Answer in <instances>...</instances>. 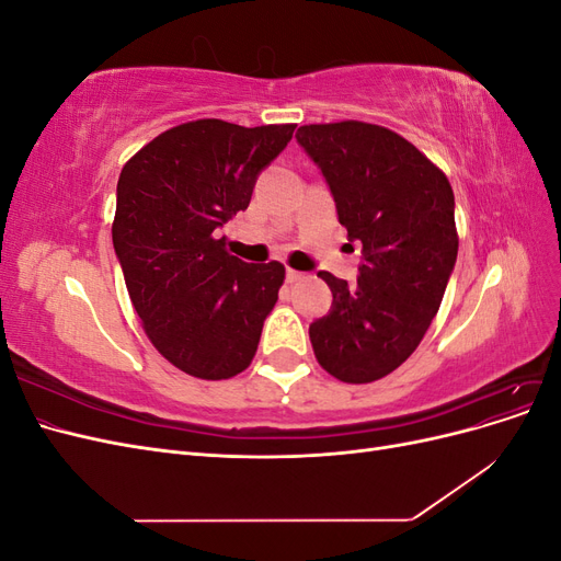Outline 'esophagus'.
Instances as JSON below:
<instances>
[{
	"label": "esophagus",
	"instance_id": "obj_1",
	"mask_svg": "<svg viewBox=\"0 0 561 561\" xmlns=\"http://www.w3.org/2000/svg\"><path fill=\"white\" fill-rule=\"evenodd\" d=\"M285 278H287V283H299V280L307 278V274H301V271H295V268H287Z\"/></svg>",
	"mask_w": 561,
	"mask_h": 561
}]
</instances>
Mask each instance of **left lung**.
<instances>
[{"instance_id": "8db88e82", "label": "left lung", "mask_w": 561, "mask_h": 561, "mask_svg": "<svg viewBox=\"0 0 561 561\" xmlns=\"http://www.w3.org/2000/svg\"><path fill=\"white\" fill-rule=\"evenodd\" d=\"M297 142L330 184L348 241L363 245L358 285L318 274L332 311L311 322L313 353L339 381H377L416 351L443 304L458 252L451 184L377 124H309Z\"/></svg>"}]
</instances>
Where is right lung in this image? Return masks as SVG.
Here are the masks:
<instances>
[{
    "instance_id": "obj_1",
    "label": "right lung",
    "mask_w": 561,
    "mask_h": 561,
    "mask_svg": "<svg viewBox=\"0 0 561 561\" xmlns=\"http://www.w3.org/2000/svg\"><path fill=\"white\" fill-rule=\"evenodd\" d=\"M293 133L295 124L198 118L157 135L122 168L116 257L149 342L186 375L231 379L257 353L285 266L233 257L219 227L248 208Z\"/></svg>"
}]
</instances>
